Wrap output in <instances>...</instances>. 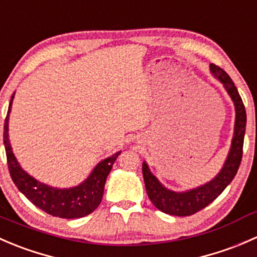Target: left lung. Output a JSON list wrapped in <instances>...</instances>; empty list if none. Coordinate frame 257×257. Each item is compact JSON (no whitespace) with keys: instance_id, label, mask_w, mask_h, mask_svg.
Returning <instances> with one entry per match:
<instances>
[{"instance_id":"left-lung-1","label":"left lung","mask_w":257,"mask_h":257,"mask_svg":"<svg viewBox=\"0 0 257 257\" xmlns=\"http://www.w3.org/2000/svg\"><path fill=\"white\" fill-rule=\"evenodd\" d=\"M210 71L215 78L222 83L235 105V128L230 152L225 160L224 167L212 180L204 185L198 186V188L181 191V193L165 188L152 174L149 167L144 162L143 178L148 196L153 205L165 214L174 215V216H189V215L200 211L201 209L212 203L225 190V188L231 183L239 170L241 158H242L243 137H245L246 129L245 105L237 92V88L235 87L234 82L226 72L222 71L220 67L215 66V64H210Z\"/></svg>"}]
</instances>
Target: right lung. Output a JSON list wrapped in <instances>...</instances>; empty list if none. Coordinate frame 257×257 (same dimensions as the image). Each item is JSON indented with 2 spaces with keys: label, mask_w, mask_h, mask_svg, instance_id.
Returning <instances> with one entry per match:
<instances>
[{
  "label": "right lung",
  "mask_w": 257,
  "mask_h": 257,
  "mask_svg": "<svg viewBox=\"0 0 257 257\" xmlns=\"http://www.w3.org/2000/svg\"><path fill=\"white\" fill-rule=\"evenodd\" d=\"M14 97L15 93L11 97L9 112L5 119L4 143L5 149H6L10 175H11L14 183L16 184L18 190L31 203L35 204L37 208L52 216H58L62 219H78V217H83L94 211L102 201L105 180H107L114 162L120 154V152H116L112 157L98 163L89 177L79 185L73 186V188L58 189L36 180L21 168L14 152H12L11 144H10L9 116Z\"/></svg>",
  "instance_id": "1"
}]
</instances>
